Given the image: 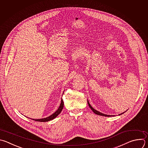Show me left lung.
Returning a JSON list of instances; mask_svg holds the SVG:
<instances>
[{"instance_id": "1", "label": "left lung", "mask_w": 148, "mask_h": 148, "mask_svg": "<svg viewBox=\"0 0 148 148\" xmlns=\"http://www.w3.org/2000/svg\"><path fill=\"white\" fill-rule=\"evenodd\" d=\"M88 102V105H89V108H90V109L93 112V113H95L96 114H97V115H99V116H105V117H111V116H112V115H107V114H103V113H101V112H98V111H97V110H95L91 106H90V105L89 104V101H87ZM124 113H121V114H120L119 115H121V114H123Z\"/></svg>"}]
</instances>
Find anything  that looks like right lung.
<instances>
[{
    "instance_id": "add662e5",
    "label": "right lung",
    "mask_w": 148,
    "mask_h": 148,
    "mask_svg": "<svg viewBox=\"0 0 148 148\" xmlns=\"http://www.w3.org/2000/svg\"><path fill=\"white\" fill-rule=\"evenodd\" d=\"M63 107H64V102H63V101L62 98V101H61V103L60 105L59 108L53 114H52L50 116H49L46 118H43V119H32V120H35L36 121H39V122H46V121H51V120L55 119L61 113L62 110L63 109Z\"/></svg>"
}]
</instances>
